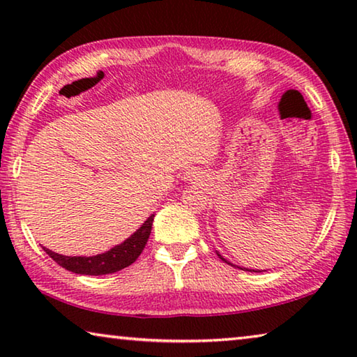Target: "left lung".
Segmentation results:
<instances>
[{
	"label": "left lung",
	"mask_w": 357,
	"mask_h": 357,
	"mask_svg": "<svg viewBox=\"0 0 357 357\" xmlns=\"http://www.w3.org/2000/svg\"><path fill=\"white\" fill-rule=\"evenodd\" d=\"M217 255H219V253H217ZM220 257V259H222V261H225V263H228L227 261V259L225 258H223L222 255H219ZM228 264H231V263H228ZM231 266H234V264H231ZM245 271H249V269H245ZM250 271H253V269H250ZM253 273H261V271H253Z\"/></svg>",
	"instance_id": "1"
}]
</instances>
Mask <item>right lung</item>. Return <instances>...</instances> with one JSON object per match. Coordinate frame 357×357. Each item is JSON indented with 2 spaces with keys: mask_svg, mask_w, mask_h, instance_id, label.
<instances>
[{
  "mask_svg": "<svg viewBox=\"0 0 357 357\" xmlns=\"http://www.w3.org/2000/svg\"><path fill=\"white\" fill-rule=\"evenodd\" d=\"M154 214L148 217L146 222L137 229V231L128 238L124 243L119 245H114L105 253H99L94 257H66L59 255L44 247L45 253L50 258L63 266L64 269L70 271L75 274H84V275H104V274H113L116 271L128 268L135 259L140 257L144 245L148 243V238L151 234V228H153Z\"/></svg>",
  "mask_w": 357,
  "mask_h": 357,
  "instance_id": "1",
  "label": "right lung"
}]
</instances>
